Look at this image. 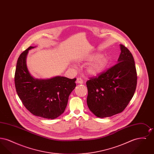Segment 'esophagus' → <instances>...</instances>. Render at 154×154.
<instances>
[{
	"label": "esophagus",
	"mask_w": 154,
	"mask_h": 154,
	"mask_svg": "<svg viewBox=\"0 0 154 154\" xmlns=\"http://www.w3.org/2000/svg\"><path fill=\"white\" fill-rule=\"evenodd\" d=\"M76 82L78 84H83V80L81 78H77V80H76Z\"/></svg>",
	"instance_id": "1"
}]
</instances>
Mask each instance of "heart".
I'll return each instance as SVG.
<instances>
[{
	"mask_svg": "<svg viewBox=\"0 0 154 154\" xmlns=\"http://www.w3.org/2000/svg\"><path fill=\"white\" fill-rule=\"evenodd\" d=\"M89 62L86 66V72L90 75H97L106 69L109 63V59L106 55L95 54L88 58Z\"/></svg>",
	"mask_w": 154,
	"mask_h": 154,
	"instance_id": "1",
	"label": "heart"
}]
</instances>
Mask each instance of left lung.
Instances as JSON below:
<instances>
[{
  "label": "left lung",
  "instance_id": "1",
  "mask_svg": "<svg viewBox=\"0 0 154 154\" xmlns=\"http://www.w3.org/2000/svg\"><path fill=\"white\" fill-rule=\"evenodd\" d=\"M118 63L98 76L87 81V102L96 117H111L122 112L135 92L137 72L130 51L120 44Z\"/></svg>",
  "mask_w": 154,
  "mask_h": 154
}]
</instances>
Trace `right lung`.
Segmentation results:
<instances>
[{
	"label": "right lung",
	"instance_id": "right-lung-1",
	"mask_svg": "<svg viewBox=\"0 0 154 154\" xmlns=\"http://www.w3.org/2000/svg\"><path fill=\"white\" fill-rule=\"evenodd\" d=\"M30 46L18 59L15 86L17 93L26 109L33 115L55 119L63 113L69 96L75 87L76 79L56 76L50 79H37L30 74L26 66V56Z\"/></svg>",
	"mask_w": 154,
	"mask_h": 154
}]
</instances>
